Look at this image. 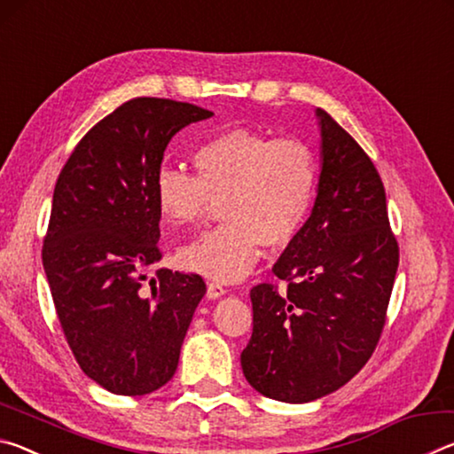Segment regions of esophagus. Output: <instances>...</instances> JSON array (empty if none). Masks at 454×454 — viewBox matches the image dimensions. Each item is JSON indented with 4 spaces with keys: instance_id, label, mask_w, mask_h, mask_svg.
Segmentation results:
<instances>
[{
    "instance_id": "obj_1",
    "label": "esophagus",
    "mask_w": 454,
    "mask_h": 454,
    "mask_svg": "<svg viewBox=\"0 0 454 454\" xmlns=\"http://www.w3.org/2000/svg\"><path fill=\"white\" fill-rule=\"evenodd\" d=\"M226 292L228 290L222 286L220 282H208V292H206V294H208V298H220V296H224Z\"/></svg>"
}]
</instances>
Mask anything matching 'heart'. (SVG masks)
<instances>
[{
  "label": "heart",
  "mask_w": 454,
  "mask_h": 454,
  "mask_svg": "<svg viewBox=\"0 0 454 454\" xmlns=\"http://www.w3.org/2000/svg\"><path fill=\"white\" fill-rule=\"evenodd\" d=\"M196 176L160 168L153 180L158 210L174 228L196 226L222 202L224 224L184 244L180 266L218 282L242 280L264 244L284 248L301 234L318 190V156L296 136L274 137L236 128L192 153Z\"/></svg>",
  "instance_id": "obj_1"
}]
</instances>
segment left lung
Instances as JSON below:
<instances>
[{"mask_svg":"<svg viewBox=\"0 0 454 454\" xmlns=\"http://www.w3.org/2000/svg\"><path fill=\"white\" fill-rule=\"evenodd\" d=\"M322 170L310 218L270 282L250 290L254 326L240 355L246 380L282 403H310L347 384L380 340L398 268L387 194L368 153L317 110Z\"/></svg>","mask_w":454,"mask_h":454,"instance_id":"obj_1","label":"left lung"}]
</instances>
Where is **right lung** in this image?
<instances>
[{"mask_svg":"<svg viewBox=\"0 0 454 454\" xmlns=\"http://www.w3.org/2000/svg\"><path fill=\"white\" fill-rule=\"evenodd\" d=\"M212 112L134 98L99 120L61 168L42 262L64 336L83 372L121 396L172 379L206 294L200 274L145 268L162 258L153 180L176 132Z\"/></svg>","mask_w":454,"mask_h":454,"instance_id":"1","label":"right lung"}]
</instances>
